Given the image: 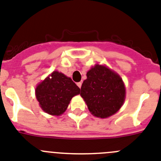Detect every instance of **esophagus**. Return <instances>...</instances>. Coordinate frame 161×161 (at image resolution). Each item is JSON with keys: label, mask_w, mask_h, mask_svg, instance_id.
<instances>
[{"label": "esophagus", "mask_w": 161, "mask_h": 161, "mask_svg": "<svg viewBox=\"0 0 161 161\" xmlns=\"http://www.w3.org/2000/svg\"><path fill=\"white\" fill-rule=\"evenodd\" d=\"M77 86H79V88H81V86H82V82H77Z\"/></svg>", "instance_id": "esophagus-1"}]
</instances>
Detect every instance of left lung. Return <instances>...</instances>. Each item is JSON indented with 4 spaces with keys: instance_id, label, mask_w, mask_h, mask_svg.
Returning <instances> with one entry per match:
<instances>
[{
    "instance_id": "8db88e82",
    "label": "left lung",
    "mask_w": 161,
    "mask_h": 161,
    "mask_svg": "<svg viewBox=\"0 0 161 161\" xmlns=\"http://www.w3.org/2000/svg\"><path fill=\"white\" fill-rule=\"evenodd\" d=\"M80 95L91 113L98 118L115 114L125 100V86L122 79L106 66L96 64L86 73Z\"/></svg>"
}]
</instances>
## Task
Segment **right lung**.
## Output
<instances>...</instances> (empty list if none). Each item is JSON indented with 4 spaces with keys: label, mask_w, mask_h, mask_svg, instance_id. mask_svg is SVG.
<instances>
[{
    "label": "right lung",
    "mask_w": 161,
    "mask_h": 161,
    "mask_svg": "<svg viewBox=\"0 0 161 161\" xmlns=\"http://www.w3.org/2000/svg\"><path fill=\"white\" fill-rule=\"evenodd\" d=\"M79 94L80 89L72 79L57 70L39 83L35 90L36 98L42 109L56 116L63 114L71 98Z\"/></svg>",
    "instance_id": "obj_1"
}]
</instances>
